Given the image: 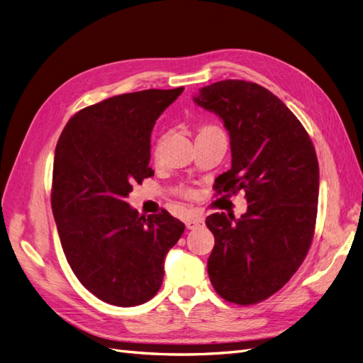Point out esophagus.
Segmentation results:
<instances>
[{"instance_id": "esophagus-1", "label": "esophagus", "mask_w": 363, "mask_h": 363, "mask_svg": "<svg viewBox=\"0 0 363 363\" xmlns=\"http://www.w3.org/2000/svg\"><path fill=\"white\" fill-rule=\"evenodd\" d=\"M203 223H204V218L200 216V215H189V216H186V219H184V224L189 230L196 228L199 225H201Z\"/></svg>"}]
</instances>
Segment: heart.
Masks as SVG:
<instances>
[{
    "label": "heart",
    "mask_w": 363,
    "mask_h": 363,
    "mask_svg": "<svg viewBox=\"0 0 363 363\" xmlns=\"http://www.w3.org/2000/svg\"><path fill=\"white\" fill-rule=\"evenodd\" d=\"M213 130H218V128H216V127H212V125H207V127H203V128L200 130V135H201V133H208V131H213ZM157 150H159V145L156 147V151H157Z\"/></svg>",
    "instance_id": "obj_1"
}]
</instances>
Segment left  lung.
<instances>
[{
  "instance_id": "left-lung-1",
  "label": "left lung",
  "mask_w": 363,
  "mask_h": 363,
  "mask_svg": "<svg viewBox=\"0 0 363 363\" xmlns=\"http://www.w3.org/2000/svg\"><path fill=\"white\" fill-rule=\"evenodd\" d=\"M194 101L223 119L232 168L218 175L216 192H245L248 208L212 213L215 236L207 272L215 291L236 304L267 300L289 281L311 248L320 192L312 140L279 98L251 82L223 80L201 87Z\"/></svg>"
}]
</instances>
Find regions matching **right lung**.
Instances as JSON below:
<instances>
[{
    "instance_id": "1",
    "label": "right lung",
    "mask_w": 363,
    "mask_h": 363,
    "mask_svg": "<svg viewBox=\"0 0 363 363\" xmlns=\"http://www.w3.org/2000/svg\"><path fill=\"white\" fill-rule=\"evenodd\" d=\"M182 92L148 89L84 107L56 145L51 206L62 248L83 286L108 304L151 300L164 257L184 232L164 208L145 218L125 201L135 183L155 174L151 131Z\"/></svg>"
}]
</instances>
